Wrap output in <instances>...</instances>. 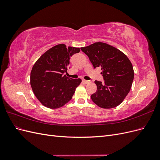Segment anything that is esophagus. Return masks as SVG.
Wrapping results in <instances>:
<instances>
[{"mask_svg": "<svg viewBox=\"0 0 160 160\" xmlns=\"http://www.w3.org/2000/svg\"><path fill=\"white\" fill-rule=\"evenodd\" d=\"M83 83H84L85 84H88V83H89V81H88V80H85V79H83Z\"/></svg>", "mask_w": 160, "mask_h": 160, "instance_id": "esophagus-1", "label": "esophagus"}]
</instances>
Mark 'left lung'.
<instances>
[{
  "instance_id": "obj_1",
  "label": "left lung",
  "mask_w": 160,
  "mask_h": 160,
  "mask_svg": "<svg viewBox=\"0 0 160 160\" xmlns=\"http://www.w3.org/2000/svg\"><path fill=\"white\" fill-rule=\"evenodd\" d=\"M88 56L92 65L101 67L104 83L95 81L98 89L91 95L99 107L111 109L117 107L125 98L132 88L134 71L128 57L115 47L104 42H95L81 48Z\"/></svg>"
}]
</instances>
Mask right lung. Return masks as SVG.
I'll return each instance as SVG.
<instances>
[{
	"instance_id": "1",
	"label": "right lung",
	"mask_w": 160,
	"mask_h": 160,
	"mask_svg": "<svg viewBox=\"0 0 160 160\" xmlns=\"http://www.w3.org/2000/svg\"><path fill=\"white\" fill-rule=\"evenodd\" d=\"M79 48L59 44L42 55L31 72V85L36 98L45 107L57 109L72 99L81 79H71L67 72L70 57L79 52Z\"/></svg>"
}]
</instances>
